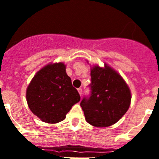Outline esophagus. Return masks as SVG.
<instances>
[{
  "mask_svg": "<svg viewBox=\"0 0 159 159\" xmlns=\"http://www.w3.org/2000/svg\"><path fill=\"white\" fill-rule=\"evenodd\" d=\"M77 90H78V93H79L80 95L82 96V88H78V89H77Z\"/></svg>",
  "mask_w": 159,
  "mask_h": 159,
  "instance_id": "34e87169",
  "label": "esophagus"
}]
</instances>
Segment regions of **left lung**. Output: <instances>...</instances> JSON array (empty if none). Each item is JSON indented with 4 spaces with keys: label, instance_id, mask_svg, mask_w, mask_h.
Masks as SVG:
<instances>
[{
    "label": "left lung",
    "instance_id": "obj_1",
    "mask_svg": "<svg viewBox=\"0 0 159 159\" xmlns=\"http://www.w3.org/2000/svg\"><path fill=\"white\" fill-rule=\"evenodd\" d=\"M90 76L91 93L90 97H84L80 105L90 125L108 127L127 112L131 92L123 77L107 64L104 68L94 65Z\"/></svg>",
    "mask_w": 159,
    "mask_h": 159
}]
</instances>
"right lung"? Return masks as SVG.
<instances>
[{
  "label": "right lung",
  "instance_id": "1",
  "mask_svg": "<svg viewBox=\"0 0 159 159\" xmlns=\"http://www.w3.org/2000/svg\"><path fill=\"white\" fill-rule=\"evenodd\" d=\"M62 62L48 64L38 71L26 89V101L33 114L43 122L64 120L81 99Z\"/></svg>",
  "mask_w": 159,
  "mask_h": 159
}]
</instances>
